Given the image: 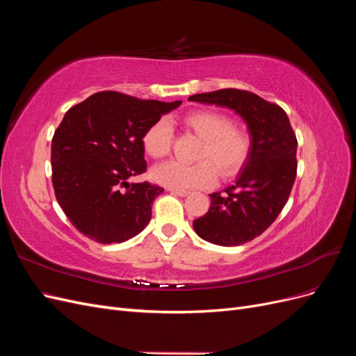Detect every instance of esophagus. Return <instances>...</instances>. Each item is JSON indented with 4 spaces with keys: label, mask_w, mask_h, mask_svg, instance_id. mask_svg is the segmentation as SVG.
I'll return each instance as SVG.
<instances>
[{
    "label": "esophagus",
    "mask_w": 356,
    "mask_h": 356,
    "mask_svg": "<svg viewBox=\"0 0 356 356\" xmlns=\"http://www.w3.org/2000/svg\"><path fill=\"white\" fill-rule=\"evenodd\" d=\"M172 195H177V196H181V197H186V196H188V190H177V188H170L169 190Z\"/></svg>",
    "instance_id": "1"
}]
</instances>
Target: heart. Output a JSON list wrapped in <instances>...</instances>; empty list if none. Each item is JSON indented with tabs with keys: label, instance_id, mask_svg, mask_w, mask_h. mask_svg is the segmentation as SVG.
Segmentation results:
<instances>
[{
	"label": "heart",
	"instance_id": "obj_1",
	"mask_svg": "<svg viewBox=\"0 0 356 356\" xmlns=\"http://www.w3.org/2000/svg\"><path fill=\"white\" fill-rule=\"evenodd\" d=\"M182 123L202 139L196 153V163L166 161L156 166L152 177L159 184L191 190L212 186L217 179L232 178L239 174L251 156L252 141L243 129L234 127L233 118L213 110H196L182 117ZM174 143L172 126L165 118L154 122L143 135V147L153 159L166 157Z\"/></svg>",
	"mask_w": 356,
	"mask_h": 356
}]
</instances>
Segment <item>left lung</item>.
<instances>
[{"mask_svg":"<svg viewBox=\"0 0 356 356\" xmlns=\"http://www.w3.org/2000/svg\"><path fill=\"white\" fill-rule=\"evenodd\" d=\"M190 101L234 110L252 136L251 156L236 184L212 193L209 211L193 221L202 239L238 246L270 227L288 202L297 177V138L277 104L239 89L193 95Z\"/></svg>","mask_w":356,"mask_h":356,"instance_id":"1","label":"left lung"}]
</instances>
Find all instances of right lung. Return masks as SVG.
<instances>
[{
  "label": "right lung",
  "instance_id": "right-lung-1",
  "mask_svg": "<svg viewBox=\"0 0 356 356\" xmlns=\"http://www.w3.org/2000/svg\"><path fill=\"white\" fill-rule=\"evenodd\" d=\"M179 105L105 90L63 115L51 139V182L62 211L86 238L120 243L148 224L163 188L127 178L147 172L144 132Z\"/></svg>",
  "mask_w": 356,
  "mask_h": 356
}]
</instances>
